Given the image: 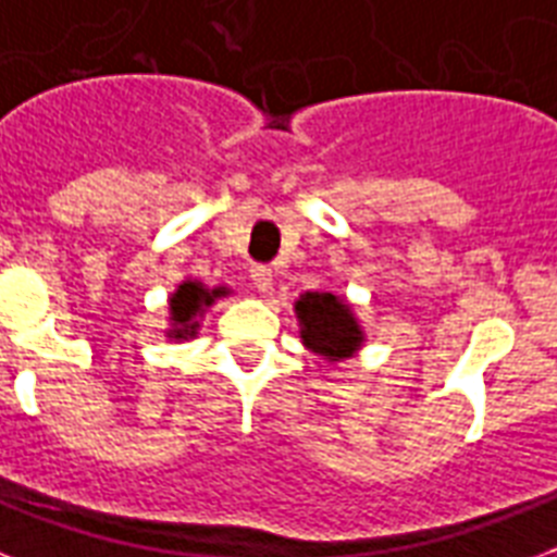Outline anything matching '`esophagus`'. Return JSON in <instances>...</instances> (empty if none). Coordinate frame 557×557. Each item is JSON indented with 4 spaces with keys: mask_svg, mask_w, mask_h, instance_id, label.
I'll return each instance as SVG.
<instances>
[{
    "mask_svg": "<svg viewBox=\"0 0 557 557\" xmlns=\"http://www.w3.org/2000/svg\"><path fill=\"white\" fill-rule=\"evenodd\" d=\"M251 280L257 292H271V286H274V274H271L269 265H253Z\"/></svg>",
    "mask_w": 557,
    "mask_h": 557,
    "instance_id": "esophagus-1",
    "label": "esophagus"
}]
</instances>
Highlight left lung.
<instances>
[{"mask_svg":"<svg viewBox=\"0 0 557 557\" xmlns=\"http://www.w3.org/2000/svg\"><path fill=\"white\" fill-rule=\"evenodd\" d=\"M300 341L314 356L326 361H347L364 347V330L352 306L332 292H306L295 300Z\"/></svg>","mask_w":557,"mask_h":557,"instance_id":"obj_1","label":"left lung"}]
</instances>
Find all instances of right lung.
Segmentation results:
<instances>
[{"label":"right lung","instance_id":"obj_1","mask_svg":"<svg viewBox=\"0 0 557 557\" xmlns=\"http://www.w3.org/2000/svg\"><path fill=\"white\" fill-rule=\"evenodd\" d=\"M227 292H231V288L225 286L208 288L201 280H193V277L182 280V283L176 286V292H173L168 300L170 326L164 335H168L170 341L196 338V335H199L201 314L208 312L216 297H227Z\"/></svg>","mask_w":557,"mask_h":557}]
</instances>
